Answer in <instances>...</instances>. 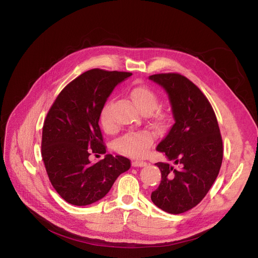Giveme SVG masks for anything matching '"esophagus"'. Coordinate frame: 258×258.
Returning <instances> with one entry per match:
<instances>
[{"label": "esophagus", "mask_w": 258, "mask_h": 258, "mask_svg": "<svg viewBox=\"0 0 258 258\" xmlns=\"http://www.w3.org/2000/svg\"><path fill=\"white\" fill-rule=\"evenodd\" d=\"M144 166H146L145 161H140V160L132 161V167H144Z\"/></svg>", "instance_id": "esophagus-1"}]
</instances>
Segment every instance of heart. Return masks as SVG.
Listing matches in <instances>:
<instances>
[{"label":"heart","mask_w":258,"mask_h":258,"mask_svg":"<svg viewBox=\"0 0 258 258\" xmlns=\"http://www.w3.org/2000/svg\"><path fill=\"white\" fill-rule=\"evenodd\" d=\"M130 98L134 101L139 111L150 116V120L155 127H162L168 120L167 114L153 112L158 106L159 99L156 92L147 86H136L130 90ZM99 122L106 134H112L116 127L111 114V103L107 102L101 107L99 113ZM154 136L148 131L130 132L119 138L115 142V150L132 158H142L150 151L154 144Z\"/></svg>","instance_id":"1"}]
</instances>
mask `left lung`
<instances>
[{
  "label": "left lung",
  "instance_id": "left-lung-1",
  "mask_svg": "<svg viewBox=\"0 0 258 258\" xmlns=\"http://www.w3.org/2000/svg\"><path fill=\"white\" fill-rule=\"evenodd\" d=\"M167 91L175 120L157 150L161 181L152 201L171 214L184 213L206 197L223 161V140L213 107L202 91L178 73L150 76ZM173 162L172 166L169 163Z\"/></svg>",
  "mask_w": 258,
  "mask_h": 258
}]
</instances>
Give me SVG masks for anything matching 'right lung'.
I'll use <instances>...</instances> for the list:
<instances>
[{
  "mask_svg": "<svg viewBox=\"0 0 258 258\" xmlns=\"http://www.w3.org/2000/svg\"><path fill=\"white\" fill-rule=\"evenodd\" d=\"M130 72L92 69L61 90L46 116L42 158L49 181L62 199L74 206L91 205L110 191L130 160L107 154L92 163L91 154H105L99 126L101 107Z\"/></svg>",
  "mask_w": 258,
  "mask_h": 258,
  "instance_id": "add662e5",
  "label": "right lung"
}]
</instances>
